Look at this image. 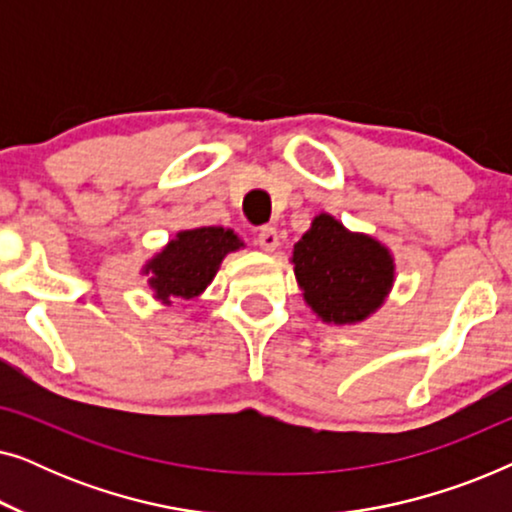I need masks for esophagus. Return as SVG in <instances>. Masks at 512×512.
<instances>
[{
	"mask_svg": "<svg viewBox=\"0 0 512 512\" xmlns=\"http://www.w3.org/2000/svg\"><path fill=\"white\" fill-rule=\"evenodd\" d=\"M258 247L263 251H275L279 247V235H277V228L272 226H263L258 230V237H256Z\"/></svg>",
	"mask_w": 512,
	"mask_h": 512,
	"instance_id": "esophagus-1",
	"label": "esophagus"
}]
</instances>
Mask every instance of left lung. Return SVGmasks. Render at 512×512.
I'll return each mask as SVG.
<instances>
[{"label": "left lung", "mask_w": 512, "mask_h": 512, "mask_svg": "<svg viewBox=\"0 0 512 512\" xmlns=\"http://www.w3.org/2000/svg\"><path fill=\"white\" fill-rule=\"evenodd\" d=\"M293 272L321 321L356 324L387 298L394 258L373 237L349 233L333 216L319 214L293 244Z\"/></svg>", "instance_id": "1"}]
</instances>
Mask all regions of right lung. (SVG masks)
<instances>
[{"label":"right lung","mask_w":512,"mask_h":512,"mask_svg":"<svg viewBox=\"0 0 512 512\" xmlns=\"http://www.w3.org/2000/svg\"><path fill=\"white\" fill-rule=\"evenodd\" d=\"M240 247V237L226 228L209 226L179 233L146 265V272L153 275L149 284L156 298L172 303V298L191 300L200 296L214 279L223 256Z\"/></svg>","instance_id":"obj_1"}]
</instances>
